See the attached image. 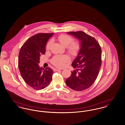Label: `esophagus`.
Returning a JSON list of instances; mask_svg holds the SVG:
<instances>
[{
    "label": "esophagus",
    "instance_id": "esophagus-1",
    "mask_svg": "<svg viewBox=\"0 0 125 125\" xmlns=\"http://www.w3.org/2000/svg\"><path fill=\"white\" fill-rule=\"evenodd\" d=\"M55 70H56V71H61L62 69H59V68H56V69H55Z\"/></svg>",
    "mask_w": 125,
    "mask_h": 125
}]
</instances>
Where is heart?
I'll list each match as a JSON object with an SVG mask.
<instances>
[{"mask_svg": "<svg viewBox=\"0 0 125 125\" xmlns=\"http://www.w3.org/2000/svg\"><path fill=\"white\" fill-rule=\"evenodd\" d=\"M58 40L64 46H68L67 49L69 53L72 55H75L79 53L80 49V44L79 42H73V39L72 37L66 34H61L58 37ZM52 40H51L47 43L46 48L49 49L52 44ZM70 60L69 57L66 55H57L53 57L52 63L54 65L58 67L62 68L65 65L66 63Z\"/></svg>", "mask_w": 125, "mask_h": 125, "instance_id": "b5f03b06", "label": "heart"}]
</instances>
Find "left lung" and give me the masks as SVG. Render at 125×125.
Returning a JSON list of instances; mask_svg holds the SVG:
<instances>
[{"label":"left lung","instance_id":"8db88e82","mask_svg":"<svg viewBox=\"0 0 125 125\" xmlns=\"http://www.w3.org/2000/svg\"><path fill=\"white\" fill-rule=\"evenodd\" d=\"M79 40L80 49L72 65L76 70L66 79L67 85L75 91H81L90 87L98 75L102 63V51L98 42L85 32H68Z\"/></svg>","mask_w":125,"mask_h":125}]
</instances>
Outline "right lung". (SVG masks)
I'll return each instance as SVG.
<instances>
[{"mask_svg": "<svg viewBox=\"0 0 125 125\" xmlns=\"http://www.w3.org/2000/svg\"><path fill=\"white\" fill-rule=\"evenodd\" d=\"M53 33H39L27 40L21 46L18 58L21 75L28 85L36 90L46 88L50 84L53 71L50 67H40V56L46 53L47 41Z\"/></svg>", "mask_w": 125, "mask_h": 125, "instance_id": "add662e5", "label": "right lung"}]
</instances>
